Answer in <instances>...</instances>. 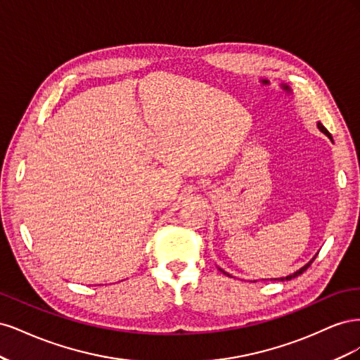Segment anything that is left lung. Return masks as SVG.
Here are the masks:
<instances>
[{
	"label": "left lung",
	"mask_w": 360,
	"mask_h": 360,
	"mask_svg": "<svg viewBox=\"0 0 360 360\" xmlns=\"http://www.w3.org/2000/svg\"><path fill=\"white\" fill-rule=\"evenodd\" d=\"M317 126H319V129H320V130H321V132H323V134H324V135H328V136H329V138H330V139H332V135H330V134H329V130H328V129H326V127H324V126H323V124H321V123H319V124H317ZM312 261H314V259H312ZM312 261H309V263H308V264H307V266H303V267H302V269H300V270H297V271H296V274H292V275H290V276H287V278H281V279H279V281H288V279H292V278H296V276H299V275H302V274H303V271H304V270H307V269H308V267H309V266H311V264H312ZM224 274H225V271H224Z\"/></svg>",
	"instance_id": "8db88e82"
}]
</instances>
